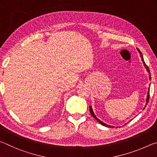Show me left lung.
Here are the masks:
<instances>
[{
	"instance_id": "8db88e82",
	"label": "left lung",
	"mask_w": 157,
	"mask_h": 157,
	"mask_svg": "<svg viewBox=\"0 0 157 157\" xmlns=\"http://www.w3.org/2000/svg\"><path fill=\"white\" fill-rule=\"evenodd\" d=\"M137 50H138V51H139V54H140V57H141V60H142V62H143V65H144V66H145V68H146V70H147V73H148V74H149V78H150V79H151V75H150V69H149L148 66H147V65H146V63H145V61H144V59H143V56L142 52H140V50L139 48H137ZM149 99H150V87H149V88H148L147 95V98H146V104H145V107L143 108V109H144L146 107V106H147V103H148V101H149ZM89 110H90V113H91V116H92L93 117H94V118L95 119V120H96V121L98 122V123H100L101 124H102V125H103V126H105V127H114L113 126L109 125V124H106V123H103V122L101 121L99 118H98L97 117L95 116V114H94V111H93V109H92V107H91V106H89Z\"/></svg>"
}]
</instances>
